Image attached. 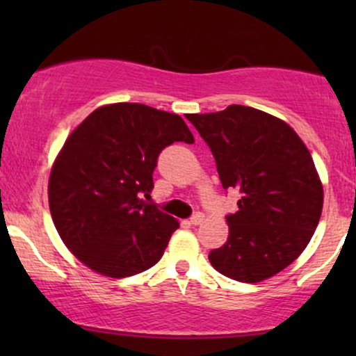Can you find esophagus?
<instances>
[{
    "instance_id": "obj_1",
    "label": "esophagus",
    "mask_w": 356,
    "mask_h": 356,
    "mask_svg": "<svg viewBox=\"0 0 356 356\" xmlns=\"http://www.w3.org/2000/svg\"><path fill=\"white\" fill-rule=\"evenodd\" d=\"M189 222L194 224V226H199V224H202L204 222V214H202V212H195V214L191 218Z\"/></svg>"
}]
</instances>
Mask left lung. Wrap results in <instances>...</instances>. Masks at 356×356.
<instances>
[{
    "label": "left lung",
    "instance_id": "left-lung-1",
    "mask_svg": "<svg viewBox=\"0 0 356 356\" xmlns=\"http://www.w3.org/2000/svg\"><path fill=\"white\" fill-rule=\"evenodd\" d=\"M224 189L241 194L227 214L229 238L212 249L220 275L243 283L275 276L303 252L323 209V187L298 134L286 122L244 105L191 113Z\"/></svg>",
    "mask_w": 356,
    "mask_h": 356
}]
</instances>
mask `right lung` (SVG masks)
I'll return each instance as SVG.
<instances>
[{
    "instance_id": "right-lung-1",
    "label": "right lung",
    "mask_w": 356,
    "mask_h": 356,
    "mask_svg": "<svg viewBox=\"0 0 356 356\" xmlns=\"http://www.w3.org/2000/svg\"><path fill=\"white\" fill-rule=\"evenodd\" d=\"M192 144L175 113L142 104L97 108L67 138L48 182L53 222L93 271L127 277L152 268L179 227L150 199L165 147Z\"/></svg>"
}]
</instances>
